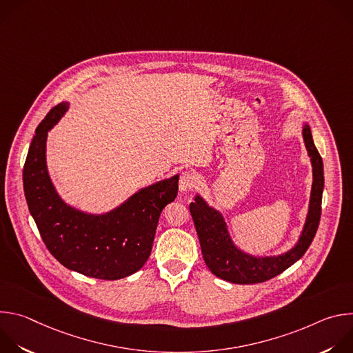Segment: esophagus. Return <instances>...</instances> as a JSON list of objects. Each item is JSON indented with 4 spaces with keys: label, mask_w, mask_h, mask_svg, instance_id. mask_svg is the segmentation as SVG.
I'll list each match as a JSON object with an SVG mask.
<instances>
[{
    "label": "esophagus",
    "mask_w": 353,
    "mask_h": 353,
    "mask_svg": "<svg viewBox=\"0 0 353 353\" xmlns=\"http://www.w3.org/2000/svg\"><path fill=\"white\" fill-rule=\"evenodd\" d=\"M198 183V179L195 177V174H192L191 172H183L180 174V180H179V188L180 191H191Z\"/></svg>",
    "instance_id": "1"
}]
</instances>
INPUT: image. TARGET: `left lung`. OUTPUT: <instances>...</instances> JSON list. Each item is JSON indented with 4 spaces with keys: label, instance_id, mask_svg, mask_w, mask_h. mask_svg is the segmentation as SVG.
Listing matches in <instances>:
<instances>
[{
    "label": "left lung",
    "instance_id": "obj_1",
    "mask_svg": "<svg viewBox=\"0 0 353 353\" xmlns=\"http://www.w3.org/2000/svg\"><path fill=\"white\" fill-rule=\"evenodd\" d=\"M303 138L313 165V187L307 219L297 244L278 257H251L236 248L226 229L222 215L208 207L199 195L190 204V212L199 239L203 257L210 271L232 283L250 285L265 282L293 265L310 247L321 218V199L324 188L323 159L313 142L310 127H303Z\"/></svg>",
    "mask_w": 353,
    "mask_h": 353
}]
</instances>
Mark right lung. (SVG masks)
Returning <instances> with one entry per match:
<instances>
[{"mask_svg": "<svg viewBox=\"0 0 353 353\" xmlns=\"http://www.w3.org/2000/svg\"><path fill=\"white\" fill-rule=\"evenodd\" d=\"M67 109L64 102L54 106L36 128L23 166L26 203L41 240L60 264L96 279H121L149 259L159 216L177 195L179 176L142 188L106 215L74 210L56 192L46 166L47 132Z\"/></svg>", "mask_w": 353, "mask_h": 353, "instance_id": "1", "label": "right lung"}]
</instances>
